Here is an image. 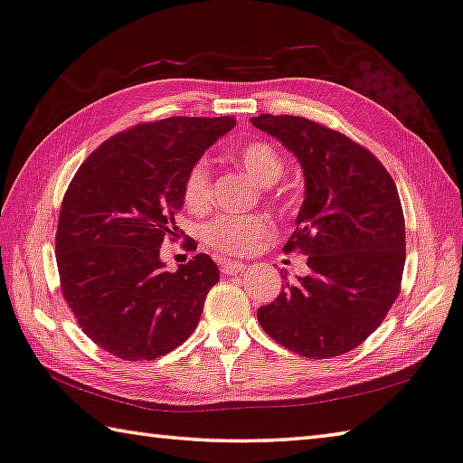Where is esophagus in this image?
I'll use <instances>...</instances> for the list:
<instances>
[{
	"mask_svg": "<svg viewBox=\"0 0 463 463\" xmlns=\"http://www.w3.org/2000/svg\"><path fill=\"white\" fill-rule=\"evenodd\" d=\"M247 265L245 263H239V261H221V271L224 276H234V273H241L245 271Z\"/></svg>",
	"mask_w": 463,
	"mask_h": 463,
	"instance_id": "34e87169",
	"label": "esophagus"
}]
</instances>
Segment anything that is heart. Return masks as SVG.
Instances as JSON below:
<instances>
[{"label": "heart", "mask_w": 463, "mask_h": 463, "mask_svg": "<svg viewBox=\"0 0 463 463\" xmlns=\"http://www.w3.org/2000/svg\"><path fill=\"white\" fill-rule=\"evenodd\" d=\"M232 159L261 185H273L284 175L286 165L278 148L268 140H249L232 148ZM182 198L187 210L202 213L213 200V171L206 159L194 161L185 171ZM271 234L268 216L222 214L202 226V241L216 253L247 255L255 250Z\"/></svg>", "instance_id": "1"}]
</instances>
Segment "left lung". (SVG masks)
<instances>
[{
    "instance_id": "obj_1",
    "label": "left lung",
    "mask_w": 463,
    "mask_h": 463,
    "mask_svg": "<svg viewBox=\"0 0 463 463\" xmlns=\"http://www.w3.org/2000/svg\"><path fill=\"white\" fill-rule=\"evenodd\" d=\"M250 122L304 169L307 198L284 250L308 255L310 269L257 310V320L302 357L347 354L382 325L401 294L406 242L394 179L365 146L320 122L289 114Z\"/></svg>"
}]
</instances>
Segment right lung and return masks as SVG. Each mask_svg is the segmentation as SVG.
<instances>
[{"mask_svg":"<svg viewBox=\"0 0 463 463\" xmlns=\"http://www.w3.org/2000/svg\"><path fill=\"white\" fill-rule=\"evenodd\" d=\"M234 118L171 116L101 143L62 195L54 253L61 289L81 331L124 362H151L198 326L218 281L206 253L167 271L161 245L177 241L185 171ZM194 249L192 239L184 241Z\"/></svg>","mask_w":463,"mask_h":463,"instance_id":"add662e5","label":"right lung"}]
</instances>
